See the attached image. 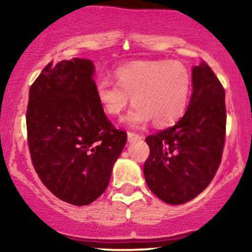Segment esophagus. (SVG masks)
I'll return each instance as SVG.
<instances>
[{
  "label": "esophagus",
  "mask_w": 252,
  "mask_h": 252,
  "mask_svg": "<svg viewBox=\"0 0 252 252\" xmlns=\"http://www.w3.org/2000/svg\"><path fill=\"white\" fill-rule=\"evenodd\" d=\"M142 138V136H140L138 134H135V132H128V141L129 142H135V141H138Z\"/></svg>",
  "instance_id": "obj_1"
}]
</instances>
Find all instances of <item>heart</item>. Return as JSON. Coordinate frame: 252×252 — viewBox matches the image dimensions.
<instances>
[{
    "instance_id": "heart-1",
    "label": "heart",
    "mask_w": 252,
    "mask_h": 252,
    "mask_svg": "<svg viewBox=\"0 0 252 252\" xmlns=\"http://www.w3.org/2000/svg\"><path fill=\"white\" fill-rule=\"evenodd\" d=\"M116 84L108 78L96 80V94L106 115L117 117L129 105L126 117L132 128L150 121L168 126L184 116L189 104L192 77L184 63L172 60H141L120 66L114 72Z\"/></svg>"
}]
</instances>
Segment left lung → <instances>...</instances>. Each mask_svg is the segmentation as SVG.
<instances>
[{"label": "left lung", "mask_w": 252, "mask_h": 252, "mask_svg": "<svg viewBox=\"0 0 252 252\" xmlns=\"http://www.w3.org/2000/svg\"><path fill=\"white\" fill-rule=\"evenodd\" d=\"M192 97L174 126L146 137L147 185L170 205L192 200L215 178L221 161L226 128L225 91L206 63L192 68Z\"/></svg>", "instance_id": "8db88e82"}]
</instances>
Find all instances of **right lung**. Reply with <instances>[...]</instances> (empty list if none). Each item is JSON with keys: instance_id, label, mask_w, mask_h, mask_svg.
<instances>
[{"instance_id": "right-lung-1", "label": "right lung", "mask_w": 252, "mask_h": 252, "mask_svg": "<svg viewBox=\"0 0 252 252\" xmlns=\"http://www.w3.org/2000/svg\"><path fill=\"white\" fill-rule=\"evenodd\" d=\"M94 74L89 59L52 62L31 86L27 106L34 168L57 198L76 206L103 194L126 143L98 102Z\"/></svg>"}]
</instances>
